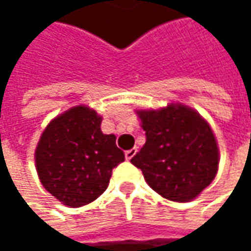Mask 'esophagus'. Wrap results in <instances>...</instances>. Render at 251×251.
<instances>
[{
    "instance_id": "esophagus-1",
    "label": "esophagus",
    "mask_w": 251,
    "mask_h": 251,
    "mask_svg": "<svg viewBox=\"0 0 251 251\" xmlns=\"http://www.w3.org/2000/svg\"><path fill=\"white\" fill-rule=\"evenodd\" d=\"M136 154V148H130V150H127L125 152V157L126 160H130V158H133V155Z\"/></svg>"
}]
</instances>
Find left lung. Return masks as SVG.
<instances>
[{"instance_id":"obj_1","label":"left lung","mask_w":251,"mask_h":251,"mask_svg":"<svg viewBox=\"0 0 251 251\" xmlns=\"http://www.w3.org/2000/svg\"><path fill=\"white\" fill-rule=\"evenodd\" d=\"M145 145L130 160L158 195L189 202L211 184L218 170V147L211 126L181 104L139 110Z\"/></svg>"}]
</instances>
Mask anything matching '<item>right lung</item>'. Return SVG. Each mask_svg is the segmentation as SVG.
<instances>
[{"instance_id": "obj_1", "label": "right lung", "mask_w": 251, "mask_h": 251, "mask_svg": "<svg viewBox=\"0 0 251 251\" xmlns=\"http://www.w3.org/2000/svg\"><path fill=\"white\" fill-rule=\"evenodd\" d=\"M101 118L76 106L46 126L36 148L43 187L71 208L96 201L109 186L112 170L125 161L115 135H104Z\"/></svg>"}]
</instances>
